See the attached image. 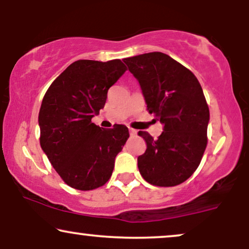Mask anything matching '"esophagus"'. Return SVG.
Returning a JSON list of instances; mask_svg holds the SVG:
<instances>
[{"instance_id": "1", "label": "esophagus", "mask_w": 249, "mask_h": 249, "mask_svg": "<svg viewBox=\"0 0 249 249\" xmlns=\"http://www.w3.org/2000/svg\"><path fill=\"white\" fill-rule=\"evenodd\" d=\"M129 134H130L131 136H135V135H137V130H136V129L129 128Z\"/></svg>"}]
</instances>
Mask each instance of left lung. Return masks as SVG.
Here are the masks:
<instances>
[{"mask_svg": "<svg viewBox=\"0 0 249 249\" xmlns=\"http://www.w3.org/2000/svg\"><path fill=\"white\" fill-rule=\"evenodd\" d=\"M124 61L141 85L147 111L163 124L158 139L138 132L147 145L138 156L139 172L151 185H180L198 168L207 145L210 110L202 86L192 71L164 53Z\"/></svg>", "mask_w": 249, "mask_h": 249, "instance_id": "1", "label": "left lung"}]
</instances>
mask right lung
I'll return each instance as SVG.
<instances>
[{
	"mask_svg": "<svg viewBox=\"0 0 249 249\" xmlns=\"http://www.w3.org/2000/svg\"><path fill=\"white\" fill-rule=\"evenodd\" d=\"M121 60H78L49 87L40 105L39 142L68 186L93 190L111 178L114 160L129 138L128 128L102 129L91 122L107 90L125 72Z\"/></svg>",
	"mask_w": 249,
	"mask_h": 249,
	"instance_id": "obj_1",
	"label": "right lung"
}]
</instances>
